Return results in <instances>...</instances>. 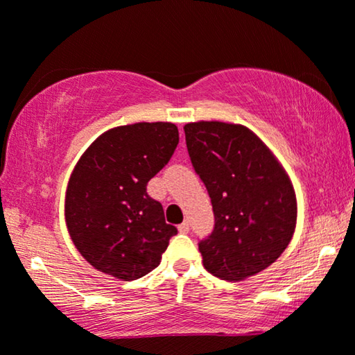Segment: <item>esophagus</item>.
Here are the masks:
<instances>
[{"label": "esophagus", "mask_w": 355, "mask_h": 355, "mask_svg": "<svg viewBox=\"0 0 355 355\" xmlns=\"http://www.w3.org/2000/svg\"><path fill=\"white\" fill-rule=\"evenodd\" d=\"M189 230H191V223H189L187 220L184 221V223H181V225H179V231L184 232V234H186V232H189Z\"/></svg>", "instance_id": "obj_1"}]
</instances>
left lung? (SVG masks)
I'll return each instance as SVG.
<instances>
[{"mask_svg": "<svg viewBox=\"0 0 355 355\" xmlns=\"http://www.w3.org/2000/svg\"><path fill=\"white\" fill-rule=\"evenodd\" d=\"M192 166L211 198L215 226L198 241L203 266L241 281L270 266L293 239L297 205L288 174L245 125H184Z\"/></svg>", "mask_w": 355, "mask_h": 355, "instance_id": "1", "label": "left lung"}]
</instances>
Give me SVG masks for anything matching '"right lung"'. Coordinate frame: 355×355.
Masks as SVG:
<instances>
[{"instance_id": "1", "label": "right lung", "mask_w": 355, "mask_h": 355, "mask_svg": "<svg viewBox=\"0 0 355 355\" xmlns=\"http://www.w3.org/2000/svg\"><path fill=\"white\" fill-rule=\"evenodd\" d=\"M179 144L171 123H137L101 134L76 164L66 192V225L98 271L134 281L157 268L176 226L147 184Z\"/></svg>"}]
</instances>
